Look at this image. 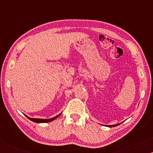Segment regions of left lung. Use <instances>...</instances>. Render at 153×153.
<instances>
[{"mask_svg": "<svg viewBox=\"0 0 153 153\" xmlns=\"http://www.w3.org/2000/svg\"><path fill=\"white\" fill-rule=\"evenodd\" d=\"M118 125H119V124H114V125H109V126H108V127H117V126H118Z\"/></svg>", "mask_w": 153, "mask_h": 153, "instance_id": "obj_1", "label": "left lung"}]
</instances>
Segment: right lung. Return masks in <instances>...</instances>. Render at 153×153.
<instances>
[{"label":"right lung","mask_w":153,"mask_h":153,"mask_svg":"<svg viewBox=\"0 0 153 153\" xmlns=\"http://www.w3.org/2000/svg\"><path fill=\"white\" fill-rule=\"evenodd\" d=\"M60 114H59V115L56 116V117H53V118H52V119H33V118H30V117H28L27 116H26V117H27L28 119H30L31 121H32V122H36V123H47V122H52V121L54 120V119H55L56 118H57V117H58L60 115Z\"/></svg>","instance_id":"1"}]
</instances>
